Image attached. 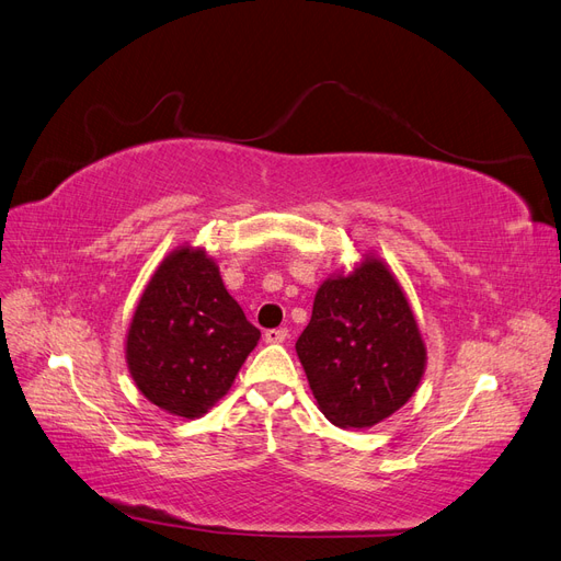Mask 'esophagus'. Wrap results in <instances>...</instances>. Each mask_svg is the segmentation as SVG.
Returning <instances> with one entry per match:
<instances>
[{"label":"esophagus","mask_w":561,"mask_h":561,"mask_svg":"<svg viewBox=\"0 0 561 561\" xmlns=\"http://www.w3.org/2000/svg\"><path fill=\"white\" fill-rule=\"evenodd\" d=\"M286 335H289V331H286V329H267L265 331V343H284Z\"/></svg>","instance_id":"esophagus-1"}]
</instances>
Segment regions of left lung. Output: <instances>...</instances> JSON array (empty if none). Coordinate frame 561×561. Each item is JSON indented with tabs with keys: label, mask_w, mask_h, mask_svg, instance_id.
<instances>
[{
	"label": "left lung",
	"mask_w": 561,
	"mask_h": 561,
	"mask_svg": "<svg viewBox=\"0 0 561 561\" xmlns=\"http://www.w3.org/2000/svg\"><path fill=\"white\" fill-rule=\"evenodd\" d=\"M296 352L319 409L339 427L388 419L409 402L425 371L409 300L378 259L319 286Z\"/></svg>",
	"instance_id": "8db88e82"
}]
</instances>
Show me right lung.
Here are the masks:
<instances>
[{
	"mask_svg": "<svg viewBox=\"0 0 561 561\" xmlns=\"http://www.w3.org/2000/svg\"><path fill=\"white\" fill-rule=\"evenodd\" d=\"M261 339L202 249L183 247L157 267L126 335V364L152 404L199 419L232 386Z\"/></svg>",
	"mask_w": 561,
	"mask_h": 561,
	"instance_id": "1",
	"label": "right lung"
}]
</instances>
